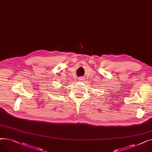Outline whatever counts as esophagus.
Wrapping results in <instances>:
<instances>
[{"mask_svg": "<svg viewBox=\"0 0 152 152\" xmlns=\"http://www.w3.org/2000/svg\"><path fill=\"white\" fill-rule=\"evenodd\" d=\"M79 81H83V80H84V78H83V77H79Z\"/></svg>", "mask_w": 152, "mask_h": 152, "instance_id": "34e87169", "label": "esophagus"}]
</instances>
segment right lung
<instances>
[{"instance_id": "right-lung-1", "label": "right lung", "mask_w": 152, "mask_h": 152, "mask_svg": "<svg viewBox=\"0 0 152 152\" xmlns=\"http://www.w3.org/2000/svg\"><path fill=\"white\" fill-rule=\"evenodd\" d=\"M62 89H63V88H62Z\"/></svg>"}]
</instances>
